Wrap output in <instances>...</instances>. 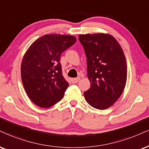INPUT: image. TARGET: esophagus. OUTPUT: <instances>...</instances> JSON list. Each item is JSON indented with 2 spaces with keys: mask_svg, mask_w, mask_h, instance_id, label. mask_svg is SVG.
<instances>
[{
  "mask_svg": "<svg viewBox=\"0 0 149 149\" xmlns=\"http://www.w3.org/2000/svg\"><path fill=\"white\" fill-rule=\"evenodd\" d=\"M79 80H80L79 78H73V79H71L72 82V84H77Z\"/></svg>",
  "mask_w": 149,
  "mask_h": 149,
  "instance_id": "obj_1",
  "label": "esophagus"
}]
</instances>
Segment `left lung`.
<instances>
[{"mask_svg": "<svg viewBox=\"0 0 149 149\" xmlns=\"http://www.w3.org/2000/svg\"><path fill=\"white\" fill-rule=\"evenodd\" d=\"M87 58L91 88L84 97L93 108L104 110L118 100L125 88L127 64L118 41L109 34H80Z\"/></svg>", "mask_w": 149, "mask_h": 149, "instance_id": "8db88e82", "label": "left lung"}]
</instances>
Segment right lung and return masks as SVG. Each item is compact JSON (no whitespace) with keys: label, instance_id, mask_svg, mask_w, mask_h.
Returning <instances> with one entry per match:
<instances>
[{"label":"right lung","instance_id":"add662e5","mask_svg":"<svg viewBox=\"0 0 149 149\" xmlns=\"http://www.w3.org/2000/svg\"><path fill=\"white\" fill-rule=\"evenodd\" d=\"M74 36L45 34L33 42L21 62V80L31 101L49 108L63 99L69 84L62 75L61 54L76 43Z\"/></svg>","mask_w":149,"mask_h":149}]
</instances>
